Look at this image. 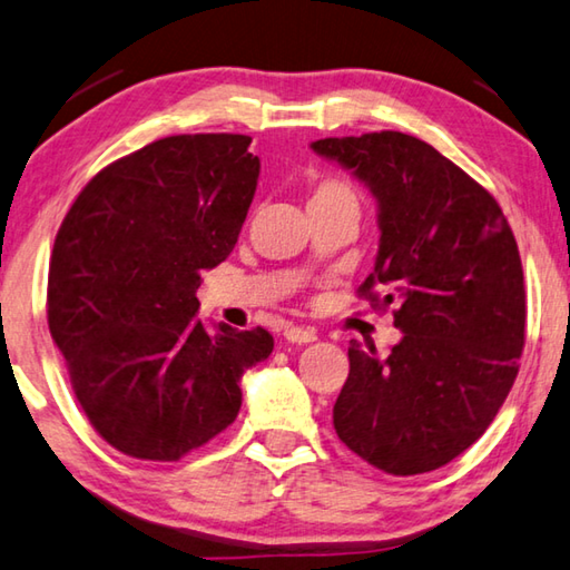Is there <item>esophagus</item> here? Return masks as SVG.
<instances>
[{"label":"esophagus","instance_id":"obj_1","mask_svg":"<svg viewBox=\"0 0 570 570\" xmlns=\"http://www.w3.org/2000/svg\"><path fill=\"white\" fill-rule=\"evenodd\" d=\"M284 336H286V341H292V344H314V341L318 338L316 331L308 326H286Z\"/></svg>","mask_w":570,"mask_h":570}]
</instances>
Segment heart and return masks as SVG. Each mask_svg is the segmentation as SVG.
Masks as SVG:
<instances>
[{
  "instance_id": "b5f03b06",
  "label": "heart",
  "mask_w": 570,
  "mask_h": 570,
  "mask_svg": "<svg viewBox=\"0 0 570 570\" xmlns=\"http://www.w3.org/2000/svg\"><path fill=\"white\" fill-rule=\"evenodd\" d=\"M344 204L358 212V194L354 186L336 177H321L312 184V196H308V206H331Z\"/></svg>"
}]
</instances>
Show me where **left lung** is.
Segmentation results:
<instances>
[{
    "instance_id": "1",
    "label": "left lung",
    "mask_w": 570,
    "mask_h": 570,
    "mask_svg": "<svg viewBox=\"0 0 570 570\" xmlns=\"http://www.w3.org/2000/svg\"><path fill=\"white\" fill-rule=\"evenodd\" d=\"M312 149L374 194L379 254L358 294L379 308L396 302L403 331L386 358L351 341L334 429L386 473L441 469L483 436L519 374L525 292L511 226L479 181L409 134L328 137Z\"/></svg>"
}]
</instances>
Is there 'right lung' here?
Returning <instances> with one entry per match:
<instances>
[{"label":"right lung","instance_id":"right-lung-1","mask_svg":"<svg viewBox=\"0 0 570 570\" xmlns=\"http://www.w3.org/2000/svg\"><path fill=\"white\" fill-rule=\"evenodd\" d=\"M244 134H179L109 164L61 222L47 321L71 389L109 446L179 461L234 423L266 328L209 331L202 272L239 239L262 161Z\"/></svg>","mask_w":570,"mask_h":570}]
</instances>
